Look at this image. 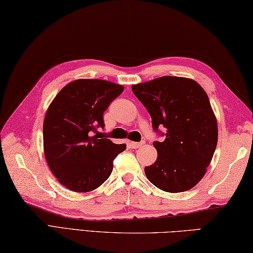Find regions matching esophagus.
Masks as SVG:
<instances>
[{
  "label": "esophagus",
  "mask_w": 253,
  "mask_h": 253,
  "mask_svg": "<svg viewBox=\"0 0 253 253\" xmlns=\"http://www.w3.org/2000/svg\"><path fill=\"white\" fill-rule=\"evenodd\" d=\"M128 144H129V147L130 148H139V147H141L142 145L145 144L144 141H140V142H137V141H129L128 142Z\"/></svg>",
  "instance_id": "esophagus-1"
}]
</instances>
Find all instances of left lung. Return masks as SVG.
I'll use <instances>...</instances> for the list:
<instances>
[{"instance_id": "left-lung-1", "label": "left lung", "mask_w": 253, "mask_h": 253, "mask_svg": "<svg viewBox=\"0 0 253 253\" xmlns=\"http://www.w3.org/2000/svg\"><path fill=\"white\" fill-rule=\"evenodd\" d=\"M131 90L150 114L154 129H167L165 140L153 144L157 160L145 167L146 177L172 194L194 188L218 142L217 118L205 89L191 79L163 76L132 85Z\"/></svg>"}]
</instances>
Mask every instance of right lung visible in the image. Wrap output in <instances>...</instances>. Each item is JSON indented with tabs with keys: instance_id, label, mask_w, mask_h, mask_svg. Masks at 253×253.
I'll use <instances>...</instances> for the list:
<instances>
[{
	"instance_id": "1",
	"label": "right lung",
	"mask_w": 253,
	"mask_h": 253,
	"mask_svg": "<svg viewBox=\"0 0 253 253\" xmlns=\"http://www.w3.org/2000/svg\"><path fill=\"white\" fill-rule=\"evenodd\" d=\"M124 86L104 80L81 79L68 83L49 104L43 124L46 163L58 182L75 192L95 190L107 180L113 160L125 144L99 139L103 114Z\"/></svg>"
}]
</instances>
